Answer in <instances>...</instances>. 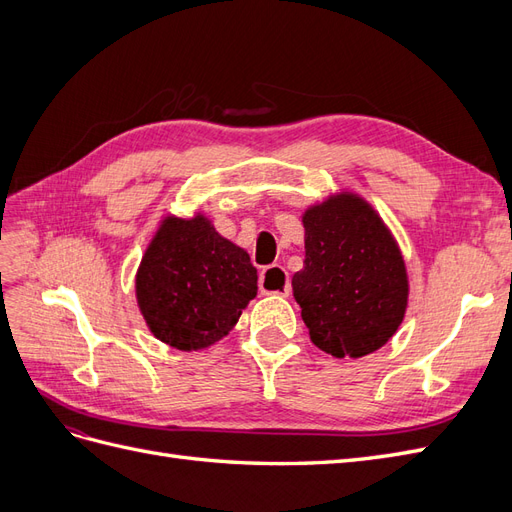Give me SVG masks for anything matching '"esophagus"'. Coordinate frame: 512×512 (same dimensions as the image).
<instances>
[{"label":"esophagus","mask_w":512,"mask_h":512,"mask_svg":"<svg viewBox=\"0 0 512 512\" xmlns=\"http://www.w3.org/2000/svg\"><path fill=\"white\" fill-rule=\"evenodd\" d=\"M258 286L262 294H280V297H288L290 292L288 271L280 265H271L267 269H262Z\"/></svg>","instance_id":"esophagus-1"}]
</instances>
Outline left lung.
Returning a JSON list of instances; mask_svg holds the SVG:
<instances>
[{"label": "left lung", "mask_w": 512, "mask_h": 512, "mask_svg": "<svg viewBox=\"0 0 512 512\" xmlns=\"http://www.w3.org/2000/svg\"><path fill=\"white\" fill-rule=\"evenodd\" d=\"M305 260L292 275L294 299L312 342L359 359L382 348L408 307V273L380 215L352 192L303 213Z\"/></svg>", "instance_id": "left-lung-1"}]
</instances>
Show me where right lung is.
<instances>
[{
    "label": "right lung",
    "instance_id": "1",
    "mask_svg": "<svg viewBox=\"0 0 512 512\" xmlns=\"http://www.w3.org/2000/svg\"><path fill=\"white\" fill-rule=\"evenodd\" d=\"M256 292L250 254L200 213L162 220L136 273V301L149 331L185 352L220 342Z\"/></svg>",
    "mask_w": 512,
    "mask_h": 512
}]
</instances>
